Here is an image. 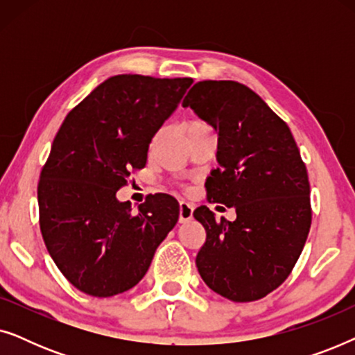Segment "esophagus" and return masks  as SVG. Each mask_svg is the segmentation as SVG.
Masks as SVG:
<instances>
[{"instance_id": "esophagus-1", "label": "esophagus", "mask_w": 355, "mask_h": 355, "mask_svg": "<svg viewBox=\"0 0 355 355\" xmlns=\"http://www.w3.org/2000/svg\"><path fill=\"white\" fill-rule=\"evenodd\" d=\"M192 216H193V205L191 202L182 200L179 203V221L181 223L191 221Z\"/></svg>"}]
</instances>
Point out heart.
Wrapping results in <instances>:
<instances>
[{
    "label": "heart",
    "mask_w": 355,
    "mask_h": 355,
    "mask_svg": "<svg viewBox=\"0 0 355 355\" xmlns=\"http://www.w3.org/2000/svg\"><path fill=\"white\" fill-rule=\"evenodd\" d=\"M205 128H208V125H207L205 123H203V121H192V123H189V124H187L186 130H187V134H191V132H193V130L205 129ZM157 140H158V135H157V137L153 139V144H157Z\"/></svg>",
    "instance_id": "heart-1"
}]
</instances>
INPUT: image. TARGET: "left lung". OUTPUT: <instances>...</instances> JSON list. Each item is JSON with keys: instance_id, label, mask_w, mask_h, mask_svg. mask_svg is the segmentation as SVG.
Instances as JSON below:
<instances>
[{"instance_id": "left-lung-1", "label": "left lung", "mask_w": 355, "mask_h": 355, "mask_svg": "<svg viewBox=\"0 0 355 355\" xmlns=\"http://www.w3.org/2000/svg\"><path fill=\"white\" fill-rule=\"evenodd\" d=\"M218 132L208 202L236 210L215 220L202 205L193 218L207 231L196 263L211 291L232 302L259 300L284 283L312 225L307 168L288 124L234 80H202L182 101Z\"/></svg>"}]
</instances>
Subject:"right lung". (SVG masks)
<instances>
[{
  "mask_svg": "<svg viewBox=\"0 0 355 355\" xmlns=\"http://www.w3.org/2000/svg\"><path fill=\"white\" fill-rule=\"evenodd\" d=\"M192 82L113 76L58 130L38 182L40 230L53 261L82 293L111 297L134 288L176 226L174 197L148 196L132 213L116 192L145 166L153 135Z\"/></svg>",
  "mask_w": 355,
  "mask_h": 355,
  "instance_id": "right-lung-1",
  "label": "right lung"
}]
</instances>
